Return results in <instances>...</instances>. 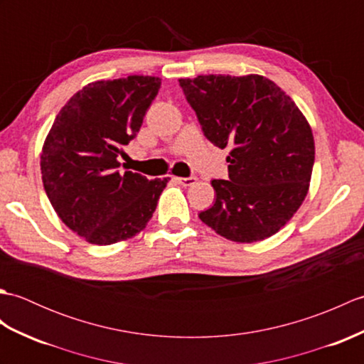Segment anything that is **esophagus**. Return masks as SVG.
<instances>
[{
	"label": "esophagus",
	"mask_w": 364,
	"mask_h": 364,
	"mask_svg": "<svg viewBox=\"0 0 364 364\" xmlns=\"http://www.w3.org/2000/svg\"><path fill=\"white\" fill-rule=\"evenodd\" d=\"M175 180L180 183V184H183V186H192V184H194L196 181H197V178L196 176H176Z\"/></svg>",
	"instance_id": "1"
}]
</instances>
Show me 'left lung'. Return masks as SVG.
Here are the masks:
<instances>
[{
    "label": "left lung",
    "instance_id": "8db88e82",
    "mask_svg": "<svg viewBox=\"0 0 364 364\" xmlns=\"http://www.w3.org/2000/svg\"><path fill=\"white\" fill-rule=\"evenodd\" d=\"M203 134L230 149L228 180H213L215 202L198 214L235 242L275 235L304 202L314 139L289 95L261 75H200L180 80Z\"/></svg>",
    "mask_w": 364,
    "mask_h": 364
}]
</instances>
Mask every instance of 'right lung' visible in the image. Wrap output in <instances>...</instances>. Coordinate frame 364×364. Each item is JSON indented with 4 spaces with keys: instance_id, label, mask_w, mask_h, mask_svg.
<instances>
[{
    "instance_id": "right-lung-1",
    "label": "right lung",
    "mask_w": 364,
    "mask_h": 364,
    "mask_svg": "<svg viewBox=\"0 0 364 364\" xmlns=\"http://www.w3.org/2000/svg\"><path fill=\"white\" fill-rule=\"evenodd\" d=\"M156 76L95 81L76 92L54 119L41 154L42 181L54 211L90 244L111 245L142 231L168 178L120 172L158 95Z\"/></svg>"
}]
</instances>
